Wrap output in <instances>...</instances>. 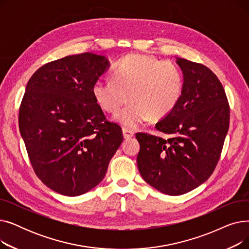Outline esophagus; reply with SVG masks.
<instances>
[{"label": "esophagus", "mask_w": 249, "mask_h": 249, "mask_svg": "<svg viewBox=\"0 0 249 249\" xmlns=\"http://www.w3.org/2000/svg\"><path fill=\"white\" fill-rule=\"evenodd\" d=\"M122 131H123V136L125 139H129V138L134 136V132L132 131V130H130L128 128H123Z\"/></svg>", "instance_id": "34e87169"}]
</instances>
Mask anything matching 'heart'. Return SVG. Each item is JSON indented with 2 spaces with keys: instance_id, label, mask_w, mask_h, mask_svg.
<instances>
[{
  "instance_id": "1",
  "label": "heart",
  "mask_w": 249,
  "mask_h": 249,
  "mask_svg": "<svg viewBox=\"0 0 249 249\" xmlns=\"http://www.w3.org/2000/svg\"><path fill=\"white\" fill-rule=\"evenodd\" d=\"M184 90V77L174 62L160 61L151 55L129 54L117 61L111 78H99L93 85V96L99 106L117 113L125 127L136 128L149 117L160 119L171 113Z\"/></svg>"
}]
</instances>
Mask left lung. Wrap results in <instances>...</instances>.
<instances>
[{"label":"left lung","mask_w":249,"mask_h":249,"mask_svg":"<svg viewBox=\"0 0 249 249\" xmlns=\"http://www.w3.org/2000/svg\"><path fill=\"white\" fill-rule=\"evenodd\" d=\"M184 73V90L176 108L156 123L164 139L139 132L138 171L163 194H186L213 174L229 128L230 108L223 86L206 65L177 60Z\"/></svg>","instance_id":"left-lung-1"}]
</instances>
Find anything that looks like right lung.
I'll use <instances>...</instances> for the list:
<instances>
[{"instance_id": "obj_1", "label": "right lung", "mask_w": 249, "mask_h": 249, "mask_svg": "<svg viewBox=\"0 0 249 249\" xmlns=\"http://www.w3.org/2000/svg\"><path fill=\"white\" fill-rule=\"evenodd\" d=\"M108 67L102 55H69L42 65L26 86L20 133L34 173L58 194L75 197L99 185L123 141L93 96Z\"/></svg>"}]
</instances>
